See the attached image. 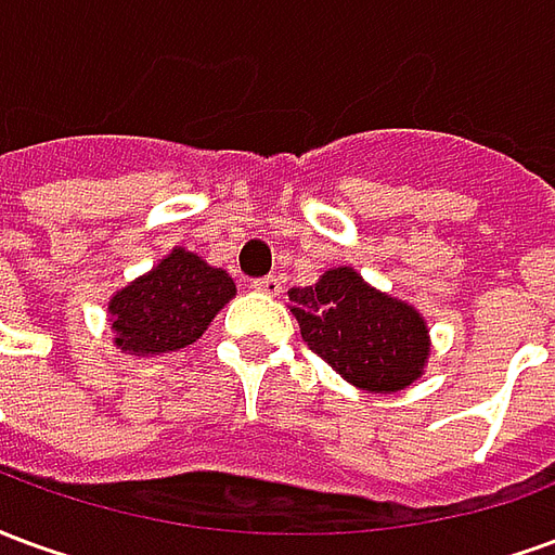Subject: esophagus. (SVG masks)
Here are the masks:
<instances>
[{
	"instance_id": "obj_1",
	"label": "esophagus",
	"mask_w": 555,
	"mask_h": 555,
	"mask_svg": "<svg viewBox=\"0 0 555 555\" xmlns=\"http://www.w3.org/2000/svg\"><path fill=\"white\" fill-rule=\"evenodd\" d=\"M253 288L261 291V294H270V297H276L279 291H282V282H279L276 276H264V279H255Z\"/></svg>"
}]
</instances>
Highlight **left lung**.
Here are the masks:
<instances>
[{
  "instance_id": "8db88e82",
  "label": "left lung",
  "mask_w": 555,
  "mask_h": 555,
  "mask_svg": "<svg viewBox=\"0 0 555 555\" xmlns=\"http://www.w3.org/2000/svg\"><path fill=\"white\" fill-rule=\"evenodd\" d=\"M288 300L302 341L357 389L392 396L425 374L428 321L353 267H330L314 285L291 288Z\"/></svg>"
}]
</instances>
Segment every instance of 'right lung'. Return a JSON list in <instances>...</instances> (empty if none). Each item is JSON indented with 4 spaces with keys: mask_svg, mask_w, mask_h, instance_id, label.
<instances>
[{
    "mask_svg": "<svg viewBox=\"0 0 555 555\" xmlns=\"http://www.w3.org/2000/svg\"><path fill=\"white\" fill-rule=\"evenodd\" d=\"M237 285L222 267L175 246L147 273L127 282L106 302L113 345L130 357H163L202 338Z\"/></svg>",
    "mask_w": 555,
    "mask_h": 555,
    "instance_id": "add662e5",
    "label": "right lung"
}]
</instances>
